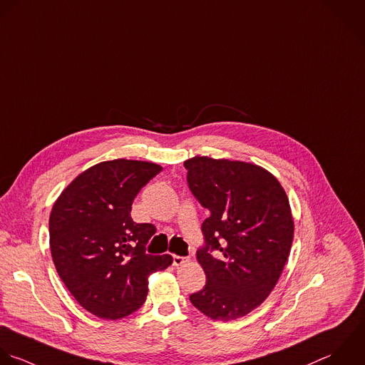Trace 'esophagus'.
Returning a JSON list of instances; mask_svg holds the SVG:
<instances>
[{
    "label": "esophagus",
    "instance_id": "obj_1",
    "mask_svg": "<svg viewBox=\"0 0 365 365\" xmlns=\"http://www.w3.org/2000/svg\"><path fill=\"white\" fill-rule=\"evenodd\" d=\"M187 262H189V259L185 256H173V266H182Z\"/></svg>",
    "mask_w": 365,
    "mask_h": 365
}]
</instances>
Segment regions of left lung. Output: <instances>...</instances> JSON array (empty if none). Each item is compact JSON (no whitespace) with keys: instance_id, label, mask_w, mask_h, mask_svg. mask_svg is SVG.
Wrapping results in <instances>:
<instances>
[{"instance_id":"left-lung-1","label":"left lung","mask_w":365,"mask_h":365,"mask_svg":"<svg viewBox=\"0 0 365 365\" xmlns=\"http://www.w3.org/2000/svg\"><path fill=\"white\" fill-rule=\"evenodd\" d=\"M185 168L192 195L210 212L196 252L206 284L190 303L213 320H236L267 299L284 269L294 235L287 195L252 163L196 156Z\"/></svg>"}]
</instances>
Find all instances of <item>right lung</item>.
I'll list each match as a JSON object with an SVG mask.
<instances>
[{"instance_id": "right-lung-1", "label": "right lung", "mask_w": 365, "mask_h": 365, "mask_svg": "<svg viewBox=\"0 0 365 365\" xmlns=\"http://www.w3.org/2000/svg\"><path fill=\"white\" fill-rule=\"evenodd\" d=\"M162 168L116 159L81 173L56 199L49 216L55 269L89 313L105 320L136 312L148 294V276L172 264V256H152L146 245L156 229L130 217L139 190Z\"/></svg>"}]
</instances>
